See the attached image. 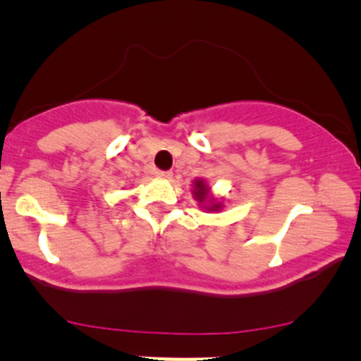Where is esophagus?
<instances>
[{
    "label": "esophagus",
    "instance_id": "34e87169",
    "mask_svg": "<svg viewBox=\"0 0 361 361\" xmlns=\"http://www.w3.org/2000/svg\"><path fill=\"white\" fill-rule=\"evenodd\" d=\"M157 176L162 178V180H171V178H173V173H171V171H157Z\"/></svg>",
    "mask_w": 361,
    "mask_h": 361
}]
</instances>
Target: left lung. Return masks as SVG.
Instances as JSON below:
<instances>
[{"label":"left lung","instance_id":"8db88e82","mask_svg":"<svg viewBox=\"0 0 361 361\" xmlns=\"http://www.w3.org/2000/svg\"><path fill=\"white\" fill-rule=\"evenodd\" d=\"M194 199L199 202V207L206 211H220L224 209V202L218 201L214 195H211V188L207 187L206 181L202 178L194 180V188H192Z\"/></svg>","mask_w":361,"mask_h":361}]
</instances>
